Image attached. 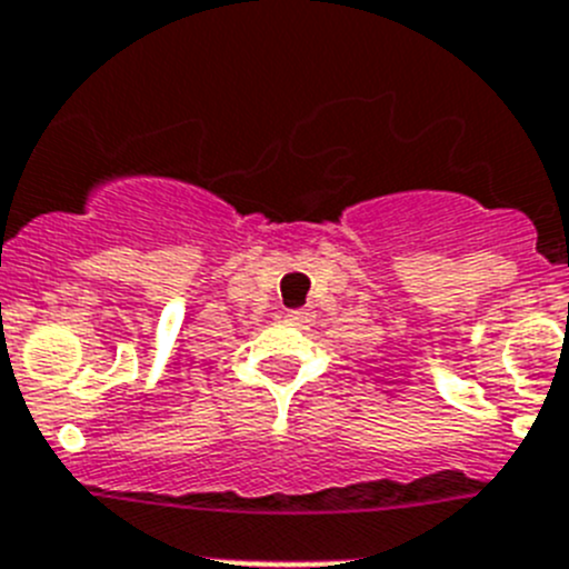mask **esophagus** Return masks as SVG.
Returning a JSON list of instances; mask_svg holds the SVG:
<instances>
[{"label": "esophagus", "mask_w": 569, "mask_h": 569, "mask_svg": "<svg viewBox=\"0 0 569 569\" xmlns=\"http://www.w3.org/2000/svg\"><path fill=\"white\" fill-rule=\"evenodd\" d=\"M288 321H290V325H296V328H308L310 313H308V310H290Z\"/></svg>", "instance_id": "esophagus-1"}]
</instances>
